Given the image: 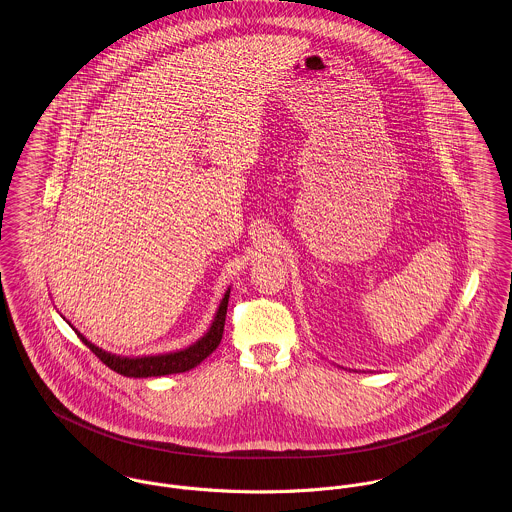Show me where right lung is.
I'll use <instances>...</instances> for the list:
<instances>
[{
  "instance_id": "obj_1",
  "label": "right lung",
  "mask_w": 512,
  "mask_h": 512,
  "mask_svg": "<svg viewBox=\"0 0 512 512\" xmlns=\"http://www.w3.org/2000/svg\"><path fill=\"white\" fill-rule=\"evenodd\" d=\"M228 292L224 293L222 303H220L217 317L209 329V333L197 341L195 345H191L185 351H177V353H169V355H157V357H142V359H124V357H116L110 355L98 347H94L90 341H86L80 333L78 337L82 339V343L104 363L108 368H112L114 372L122 374V376H134V378H147V376H163V374H177V372H187L191 368L203 363L217 347H219L220 339H222V331H224V319H226V307H228Z\"/></svg>"
}]
</instances>
